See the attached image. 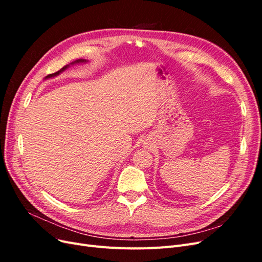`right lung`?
<instances>
[{
  "label": "right lung",
  "instance_id": "right-lung-1",
  "mask_svg": "<svg viewBox=\"0 0 262 262\" xmlns=\"http://www.w3.org/2000/svg\"><path fill=\"white\" fill-rule=\"evenodd\" d=\"M81 62H86V60H83V59L76 60V61L72 62V64H74V63H81ZM68 67H69V66H67V67H64V68H62L60 71H58V72H55V73H53V74H49L48 76H46V78H49V77H53V76H57V75H59V74H60L61 72H63V71H64Z\"/></svg>",
  "mask_w": 262,
  "mask_h": 262
}]
</instances>
